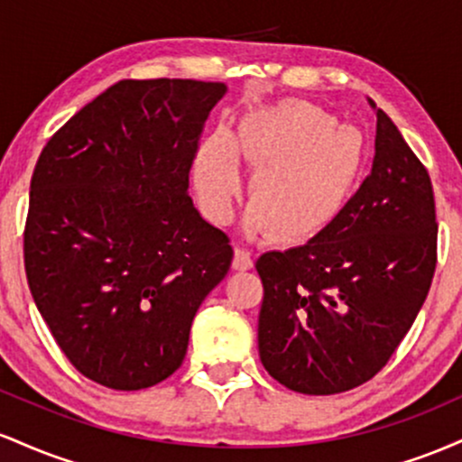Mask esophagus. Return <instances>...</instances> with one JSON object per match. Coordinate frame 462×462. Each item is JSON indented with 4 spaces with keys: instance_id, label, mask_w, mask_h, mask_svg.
I'll return each mask as SVG.
<instances>
[{
    "instance_id": "obj_1",
    "label": "esophagus",
    "mask_w": 462,
    "mask_h": 462,
    "mask_svg": "<svg viewBox=\"0 0 462 462\" xmlns=\"http://www.w3.org/2000/svg\"><path fill=\"white\" fill-rule=\"evenodd\" d=\"M235 269H238V272H247V269L254 267V261H252V252L245 247H236L235 249Z\"/></svg>"
}]
</instances>
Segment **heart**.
<instances>
[{
    "mask_svg": "<svg viewBox=\"0 0 462 462\" xmlns=\"http://www.w3.org/2000/svg\"><path fill=\"white\" fill-rule=\"evenodd\" d=\"M254 171L247 227L282 243L317 236L341 215L363 171L367 141L358 128L306 102H282L249 115L227 136L210 139L195 164V184L213 219H226L238 189L235 158Z\"/></svg>",
    "mask_w": 462,
    "mask_h": 462,
    "instance_id": "1",
    "label": "heart"
}]
</instances>
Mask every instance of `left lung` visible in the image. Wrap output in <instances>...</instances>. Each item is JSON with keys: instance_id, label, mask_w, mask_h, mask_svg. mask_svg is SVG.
I'll use <instances>...</instances> for the list:
<instances>
[{"instance_id": "obj_1", "label": "left lung", "mask_w": 462, "mask_h": 462, "mask_svg": "<svg viewBox=\"0 0 462 462\" xmlns=\"http://www.w3.org/2000/svg\"><path fill=\"white\" fill-rule=\"evenodd\" d=\"M375 116L374 167L341 215L306 245L256 261L261 360L304 395L374 378L417 319L437 269L428 169L389 115Z\"/></svg>"}]
</instances>
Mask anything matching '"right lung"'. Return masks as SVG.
<instances>
[{"instance_id":"add662e5","label":"right lung","mask_w":462,"mask_h":462,"mask_svg":"<svg viewBox=\"0 0 462 462\" xmlns=\"http://www.w3.org/2000/svg\"><path fill=\"white\" fill-rule=\"evenodd\" d=\"M226 84L121 79L47 141L30 182L23 263L36 309L84 378L162 383L201 301L230 272V236L189 198Z\"/></svg>"}]
</instances>
